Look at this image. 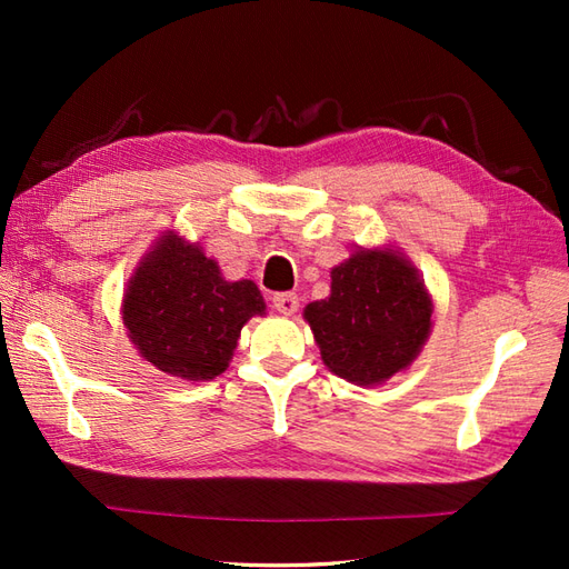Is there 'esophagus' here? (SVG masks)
Here are the masks:
<instances>
[{
  "instance_id": "1",
  "label": "esophagus",
  "mask_w": 569,
  "mask_h": 569,
  "mask_svg": "<svg viewBox=\"0 0 569 569\" xmlns=\"http://www.w3.org/2000/svg\"><path fill=\"white\" fill-rule=\"evenodd\" d=\"M273 308L281 312V316H296L298 296L296 293H276L273 296Z\"/></svg>"
}]
</instances>
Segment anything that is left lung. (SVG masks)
<instances>
[{"instance_id": "obj_1", "label": "left lung", "mask_w": 569, "mask_h": 569, "mask_svg": "<svg viewBox=\"0 0 569 569\" xmlns=\"http://www.w3.org/2000/svg\"><path fill=\"white\" fill-rule=\"evenodd\" d=\"M330 278V296L303 310L325 367L349 383L379 386L413 365L435 306L406 253L357 247Z\"/></svg>"}]
</instances>
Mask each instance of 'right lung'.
<instances>
[{
	"instance_id": "right-lung-1",
	"label": "right lung",
	"mask_w": 569,
	"mask_h": 569,
	"mask_svg": "<svg viewBox=\"0 0 569 569\" xmlns=\"http://www.w3.org/2000/svg\"><path fill=\"white\" fill-rule=\"evenodd\" d=\"M253 316H266L257 283L224 281L217 261L176 229L153 239L122 298V320L137 352L183 381L220 377Z\"/></svg>"
}]
</instances>
